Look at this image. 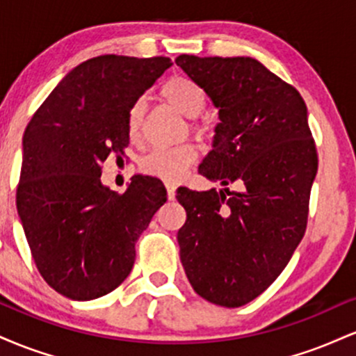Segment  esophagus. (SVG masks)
<instances>
[{
  "label": "esophagus",
  "instance_id": "obj_1",
  "mask_svg": "<svg viewBox=\"0 0 356 356\" xmlns=\"http://www.w3.org/2000/svg\"><path fill=\"white\" fill-rule=\"evenodd\" d=\"M165 189H167V197L172 201V199L175 197V186L172 182H165Z\"/></svg>",
  "mask_w": 356,
  "mask_h": 356
}]
</instances>
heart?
<instances>
[{"label": "heart", "mask_w": 356, "mask_h": 356, "mask_svg": "<svg viewBox=\"0 0 356 356\" xmlns=\"http://www.w3.org/2000/svg\"><path fill=\"white\" fill-rule=\"evenodd\" d=\"M161 97L170 107H174L182 115L194 118L201 115L206 108L207 95L206 90L195 80L189 76L175 75L170 76L161 87ZM145 104L144 100L134 102L132 107L127 113V136L132 142L140 138L142 118H144ZM191 130L195 137L209 138V127L202 122H191ZM199 150L194 144H182L177 147H157V149L149 150L144 157L140 159V169L145 174L155 175L164 181H177L197 162Z\"/></svg>", "instance_id": "obj_1"}]
</instances>
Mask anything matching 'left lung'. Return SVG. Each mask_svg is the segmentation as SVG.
Instances as JSON below:
<instances>
[{"label": "left lung", "mask_w": 356, "mask_h": 356, "mask_svg": "<svg viewBox=\"0 0 356 356\" xmlns=\"http://www.w3.org/2000/svg\"><path fill=\"white\" fill-rule=\"evenodd\" d=\"M175 63L219 108L214 149L199 174L239 191H191L177 232L194 291L211 303L248 305L281 275L303 239L318 154L303 97L249 56L181 55Z\"/></svg>", "instance_id": "8db88e82"}]
</instances>
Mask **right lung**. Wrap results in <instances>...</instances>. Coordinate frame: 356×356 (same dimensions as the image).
Masks as SVG:
<instances>
[{"mask_svg":"<svg viewBox=\"0 0 356 356\" xmlns=\"http://www.w3.org/2000/svg\"><path fill=\"white\" fill-rule=\"evenodd\" d=\"M170 65L165 56L83 61L24 130L16 207L40 275L70 300L107 295L130 275L137 239L167 201L159 179L136 175L117 194L100 175L129 145V108Z\"/></svg>","mask_w":356,"mask_h":356,"instance_id":"1","label":"right lung"}]
</instances>
